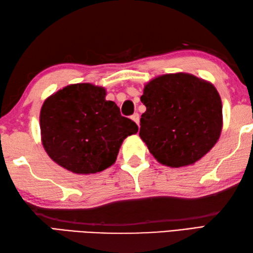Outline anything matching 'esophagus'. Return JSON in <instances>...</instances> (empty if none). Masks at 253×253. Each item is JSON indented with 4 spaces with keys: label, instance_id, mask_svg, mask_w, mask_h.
I'll return each mask as SVG.
<instances>
[{
    "label": "esophagus",
    "instance_id": "obj_1",
    "mask_svg": "<svg viewBox=\"0 0 253 253\" xmlns=\"http://www.w3.org/2000/svg\"><path fill=\"white\" fill-rule=\"evenodd\" d=\"M131 120L135 122L137 125L139 126V123H140V115L138 114V113H135V114H133L132 116H131Z\"/></svg>",
    "mask_w": 253,
    "mask_h": 253
}]
</instances>
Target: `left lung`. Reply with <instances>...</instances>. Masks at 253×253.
I'll list each match as a JSON object with an SVG mask.
<instances>
[{"label":"left lung","mask_w":253,"mask_h":253,"mask_svg":"<svg viewBox=\"0 0 253 253\" xmlns=\"http://www.w3.org/2000/svg\"><path fill=\"white\" fill-rule=\"evenodd\" d=\"M140 100L147 111L139 136L160 163L193 164L218 140L222 101L212 84L185 73L163 75L144 87Z\"/></svg>","instance_id":"obj_1"}]
</instances>
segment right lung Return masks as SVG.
<instances>
[{
    "label": "right lung",
    "mask_w": 253,
    "mask_h": 253,
    "mask_svg": "<svg viewBox=\"0 0 253 253\" xmlns=\"http://www.w3.org/2000/svg\"><path fill=\"white\" fill-rule=\"evenodd\" d=\"M105 89L71 84L47 98L40 112L42 144L49 157L76 174H93L115 162L137 124L105 100Z\"/></svg>",
    "instance_id": "1"
}]
</instances>
